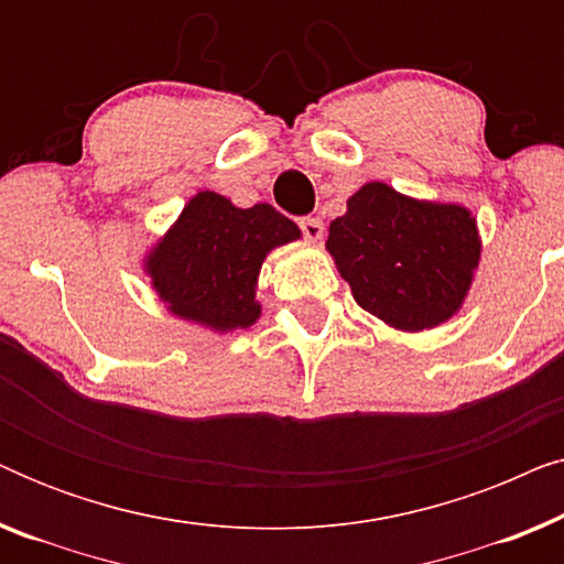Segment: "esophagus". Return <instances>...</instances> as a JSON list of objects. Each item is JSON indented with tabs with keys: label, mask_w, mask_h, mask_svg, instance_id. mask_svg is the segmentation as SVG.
Returning <instances> with one entry per match:
<instances>
[{
	"label": "esophagus",
	"mask_w": 564,
	"mask_h": 564,
	"mask_svg": "<svg viewBox=\"0 0 564 564\" xmlns=\"http://www.w3.org/2000/svg\"><path fill=\"white\" fill-rule=\"evenodd\" d=\"M300 230L307 241H321L323 238V220L321 218H300Z\"/></svg>",
	"instance_id": "obj_1"
}]
</instances>
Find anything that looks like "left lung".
I'll return each mask as SVG.
<instances>
[{"label": "left lung", "mask_w": 564, "mask_h": 564, "mask_svg": "<svg viewBox=\"0 0 564 564\" xmlns=\"http://www.w3.org/2000/svg\"><path fill=\"white\" fill-rule=\"evenodd\" d=\"M326 249L357 303L384 326L419 334L459 313L482 241L467 207L367 182L330 220Z\"/></svg>", "instance_id": "obj_1"}]
</instances>
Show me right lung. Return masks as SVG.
Returning a JSON list of instances; mask_svg holds the SVG:
<instances>
[{"label": "right lung", "instance_id": "add662e5", "mask_svg": "<svg viewBox=\"0 0 564 564\" xmlns=\"http://www.w3.org/2000/svg\"><path fill=\"white\" fill-rule=\"evenodd\" d=\"M303 236L272 205L236 207L203 189L151 246L143 272L176 318L228 334L259 321L257 282L267 253Z\"/></svg>", "mask_w": 564, "mask_h": 564}]
</instances>
